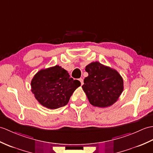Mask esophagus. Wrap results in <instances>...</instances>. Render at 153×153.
I'll return each mask as SVG.
<instances>
[{
	"instance_id": "esophagus-1",
	"label": "esophagus",
	"mask_w": 153,
	"mask_h": 153,
	"mask_svg": "<svg viewBox=\"0 0 153 153\" xmlns=\"http://www.w3.org/2000/svg\"><path fill=\"white\" fill-rule=\"evenodd\" d=\"M79 80L81 82V85H83V78H80V79H79Z\"/></svg>"
}]
</instances>
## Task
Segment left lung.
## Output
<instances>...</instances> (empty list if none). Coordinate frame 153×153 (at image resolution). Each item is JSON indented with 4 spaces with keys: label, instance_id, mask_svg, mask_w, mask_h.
Returning a JSON list of instances; mask_svg holds the SVG:
<instances>
[{
    "label": "left lung",
    "instance_id": "1",
    "mask_svg": "<svg viewBox=\"0 0 153 153\" xmlns=\"http://www.w3.org/2000/svg\"><path fill=\"white\" fill-rule=\"evenodd\" d=\"M88 76L84 79L83 90L90 104L107 108L115 103L124 89L123 79L117 70L98 62L86 66Z\"/></svg>",
    "mask_w": 153,
    "mask_h": 153
}]
</instances>
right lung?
Wrapping results in <instances>:
<instances>
[{
  "instance_id": "add662e5",
  "label": "right lung",
  "mask_w": 153,
  "mask_h": 153,
  "mask_svg": "<svg viewBox=\"0 0 153 153\" xmlns=\"http://www.w3.org/2000/svg\"><path fill=\"white\" fill-rule=\"evenodd\" d=\"M80 85L79 81L74 80L66 70L56 65L35 74L31 81V91L41 105L55 109L68 104Z\"/></svg>"
}]
</instances>
